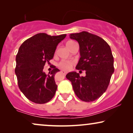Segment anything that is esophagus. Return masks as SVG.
Instances as JSON below:
<instances>
[{
    "instance_id": "1",
    "label": "esophagus",
    "mask_w": 133,
    "mask_h": 133,
    "mask_svg": "<svg viewBox=\"0 0 133 133\" xmlns=\"http://www.w3.org/2000/svg\"><path fill=\"white\" fill-rule=\"evenodd\" d=\"M61 72H62V73L63 75H64V76H65L66 74V72L65 71H64V70H62L61 71Z\"/></svg>"
}]
</instances>
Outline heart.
<instances>
[{
  "mask_svg": "<svg viewBox=\"0 0 133 133\" xmlns=\"http://www.w3.org/2000/svg\"><path fill=\"white\" fill-rule=\"evenodd\" d=\"M74 42L73 41H68V42L66 43V44H69V43H71ZM73 64V62L70 61H62L58 63V66H59L60 68L63 69V70H70L71 67L72 65Z\"/></svg>",
  "mask_w": 133,
  "mask_h": 133,
  "instance_id": "1",
  "label": "heart"
}]
</instances>
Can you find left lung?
<instances>
[{
	"label": "left lung",
	"instance_id": "1",
	"mask_svg": "<svg viewBox=\"0 0 133 133\" xmlns=\"http://www.w3.org/2000/svg\"><path fill=\"white\" fill-rule=\"evenodd\" d=\"M70 37L79 45L81 57L76 68L85 70L86 76H80L73 71L67 74L66 77L81 101H94L106 91L114 72L111 48L102 38L87 31L71 34Z\"/></svg>",
	"mask_w": 133,
	"mask_h": 133
}]
</instances>
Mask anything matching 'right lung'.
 <instances>
[{
	"instance_id": "right-lung-1",
	"label": "right lung",
	"mask_w": 133,
	"mask_h": 133,
	"mask_svg": "<svg viewBox=\"0 0 133 133\" xmlns=\"http://www.w3.org/2000/svg\"><path fill=\"white\" fill-rule=\"evenodd\" d=\"M66 34L50 36L39 33L26 40L16 55L15 73L19 88L27 99L43 104L52 99L57 86L54 76L59 71L53 70L46 75L43 71L45 63L53 58L56 47Z\"/></svg>"
}]
</instances>
